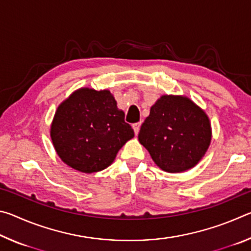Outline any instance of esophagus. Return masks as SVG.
I'll list each match as a JSON object with an SVG mask.
<instances>
[{
    "label": "esophagus",
    "mask_w": 251,
    "mask_h": 251,
    "mask_svg": "<svg viewBox=\"0 0 251 251\" xmlns=\"http://www.w3.org/2000/svg\"><path fill=\"white\" fill-rule=\"evenodd\" d=\"M133 128H134L135 134L137 135L139 131V128H141V123H135V124H133Z\"/></svg>",
    "instance_id": "esophagus-1"
}]
</instances>
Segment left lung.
<instances>
[{
	"mask_svg": "<svg viewBox=\"0 0 251 251\" xmlns=\"http://www.w3.org/2000/svg\"><path fill=\"white\" fill-rule=\"evenodd\" d=\"M211 139L207 115L187 97L164 95L151 106L138 141L159 168L181 173L205 155Z\"/></svg>",
	"mask_w": 251,
	"mask_h": 251,
	"instance_id": "left-lung-1",
	"label": "left lung"
}]
</instances>
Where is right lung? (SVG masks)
<instances>
[{"label":"right lung","mask_w":251,"mask_h":251,"mask_svg":"<svg viewBox=\"0 0 251 251\" xmlns=\"http://www.w3.org/2000/svg\"><path fill=\"white\" fill-rule=\"evenodd\" d=\"M109 91L80 88L58 106L50 127L57 155L76 171L91 174L113 163L134 137Z\"/></svg>","instance_id":"1"}]
</instances>
